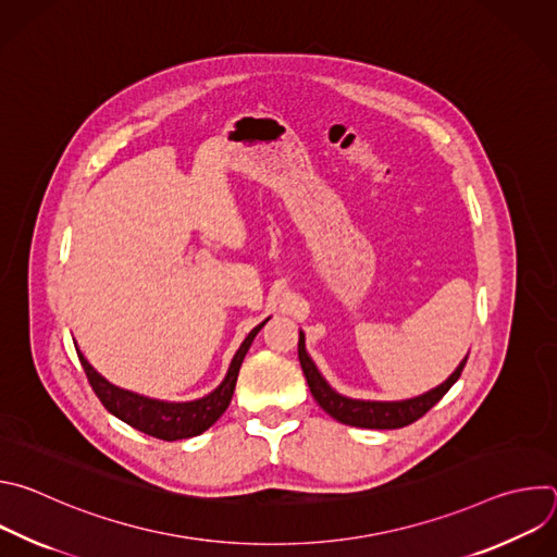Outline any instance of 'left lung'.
Masks as SVG:
<instances>
[{
	"label": "left lung",
	"mask_w": 557,
	"mask_h": 557,
	"mask_svg": "<svg viewBox=\"0 0 557 557\" xmlns=\"http://www.w3.org/2000/svg\"><path fill=\"white\" fill-rule=\"evenodd\" d=\"M297 355H299V363L304 370V376L308 381V387L314 396V401L320 404V408L324 412H329L333 419H337L339 423L346 425H355V428H366V430H396V428H406L414 421H419L425 412H430L443 396L447 394V389L458 381L467 357L460 361V366L454 370V374L441 383L438 387L417 396V399H408V401H392V404H381V401H357V399H346V396L337 394L324 379L322 374L317 372L314 363L310 361V357L306 355L304 348V335L299 333V346H297Z\"/></svg>",
	"instance_id": "1"
}]
</instances>
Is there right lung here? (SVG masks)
I'll return each instance as SVG.
<instances>
[{
  "instance_id": "obj_1",
  "label": "right lung",
  "mask_w": 557,
  "mask_h": 557,
  "mask_svg": "<svg viewBox=\"0 0 557 557\" xmlns=\"http://www.w3.org/2000/svg\"><path fill=\"white\" fill-rule=\"evenodd\" d=\"M264 326V322L260 326H256L249 337L243 342L240 350L235 352L231 368L226 372V379L220 383V387H215L209 396L198 401H189V404H165V401H153L147 399V396L127 392L123 387L112 385L110 381H106L86 359L84 355L76 350L78 361H82V368L95 389V394L99 396V401L103 404V408L108 412H112L116 419H121L123 423L132 425L134 430L149 434L153 438L161 441H181V438H191L202 434L205 430H209L228 408L231 396L235 389V381H237V372H240V366L245 361V355L249 352L256 335L260 333V329Z\"/></svg>"
}]
</instances>
